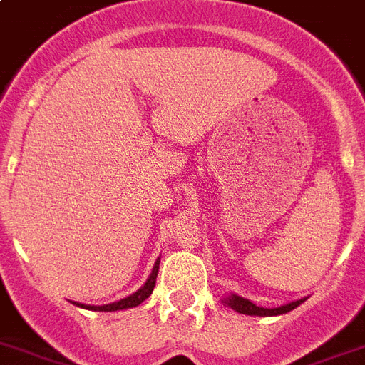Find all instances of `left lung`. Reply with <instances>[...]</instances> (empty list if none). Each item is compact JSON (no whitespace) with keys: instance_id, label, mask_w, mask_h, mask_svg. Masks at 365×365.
<instances>
[{"instance_id":"left-lung-1","label":"left lung","mask_w":365,"mask_h":365,"mask_svg":"<svg viewBox=\"0 0 365 365\" xmlns=\"http://www.w3.org/2000/svg\"><path fill=\"white\" fill-rule=\"evenodd\" d=\"M302 302L304 300H297V302H291V304H287V306H282V308L269 309V308H259V306H255L254 302H250V300H246V298H242V297H237V294H231L230 298H225V304H227L231 309H235V312L244 313V315H261V317L282 315V313H287V312H291V309H294Z\"/></svg>"}]
</instances>
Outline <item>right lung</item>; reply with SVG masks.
<instances>
[{
  "mask_svg": "<svg viewBox=\"0 0 365 365\" xmlns=\"http://www.w3.org/2000/svg\"><path fill=\"white\" fill-rule=\"evenodd\" d=\"M158 264H160V259L156 261L155 269H153V272H150L149 279L145 282V285L141 289H138L134 294H130V297L123 298V300H119V302H113V304H108V306H83V304H76V306H80V308H87V309H93V312H117V309H126V308H135V306H140L145 298L150 297V293H153V289H155V284H156V276H158Z\"/></svg>",
  "mask_w": 365,
  "mask_h": 365,
  "instance_id": "obj_1",
  "label": "right lung"
}]
</instances>
